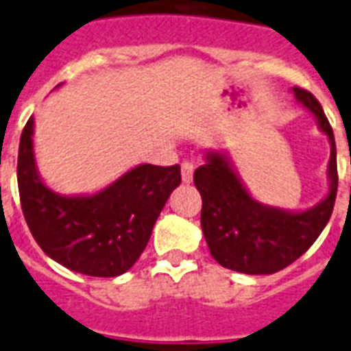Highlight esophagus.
Masks as SVG:
<instances>
[{"mask_svg": "<svg viewBox=\"0 0 351 351\" xmlns=\"http://www.w3.org/2000/svg\"><path fill=\"white\" fill-rule=\"evenodd\" d=\"M181 179H183V183H192V179H194V165L189 161H184L181 165Z\"/></svg>", "mask_w": 351, "mask_h": 351, "instance_id": "esophagus-1", "label": "esophagus"}]
</instances>
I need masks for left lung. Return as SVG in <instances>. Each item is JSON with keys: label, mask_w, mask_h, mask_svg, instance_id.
Segmentation results:
<instances>
[{"label": "left lung", "mask_w": 351, "mask_h": 351, "mask_svg": "<svg viewBox=\"0 0 351 351\" xmlns=\"http://www.w3.org/2000/svg\"><path fill=\"white\" fill-rule=\"evenodd\" d=\"M295 99L317 121L330 141V190L306 210H287L260 203L251 195L227 150L205 152V162L194 172L199 190L201 229L210 254L219 265L245 274H273L300 258L330 221L337 195L335 137L319 100L306 89L293 88Z\"/></svg>", "instance_id": "8db88e82"}]
</instances>
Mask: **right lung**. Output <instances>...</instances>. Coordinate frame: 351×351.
I'll return each mask as SVG.
<instances>
[{"label":"right lung","mask_w":351,"mask_h":351,"mask_svg":"<svg viewBox=\"0 0 351 351\" xmlns=\"http://www.w3.org/2000/svg\"><path fill=\"white\" fill-rule=\"evenodd\" d=\"M32 135L34 117L20 138L18 189L38 245L75 273L104 278L126 273L143 254L162 206L181 183L179 165H137L95 194L64 195L38 172Z\"/></svg>","instance_id":"1"}]
</instances>
